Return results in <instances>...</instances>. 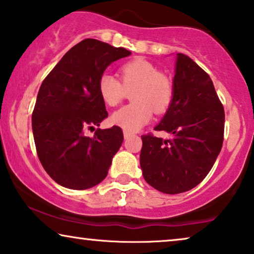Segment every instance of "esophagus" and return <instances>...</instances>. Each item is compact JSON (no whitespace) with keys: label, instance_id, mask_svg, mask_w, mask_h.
Instances as JSON below:
<instances>
[{"label":"esophagus","instance_id":"1","mask_svg":"<svg viewBox=\"0 0 254 254\" xmlns=\"http://www.w3.org/2000/svg\"><path fill=\"white\" fill-rule=\"evenodd\" d=\"M131 135V133H129V131H127V130H125L124 131V136H125V139H128V137H129Z\"/></svg>","mask_w":254,"mask_h":254}]
</instances>
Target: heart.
I'll list each match as a JSON object with an SVG mask.
<instances>
[{
  "label": "heart",
  "mask_w": 254,
  "mask_h": 254,
  "mask_svg": "<svg viewBox=\"0 0 254 254\" xmlns=\"http://www.w3.org/2000/svg\"><path fill=\"white\" fill-rule=\"evenodd\" d=\"M120 80L105 72L98 80V92L105 104L114 107L124 100L127 92L133 90L130 93L133 103L112 115V123L129 133L149 123L153 110L163 113L171 105L173 80L146 59L136 58L124 64L120 68Z\"/></svg>",
  "instance_id": "b5f03b06"
}]
</instances>
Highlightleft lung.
<instances>
[{
    "label": "left lung",
    "mask_w": 254,
    "mask_h": 254,
    "mask_svg": "<svg viewBox=\"0 0 254 254\" xmlns=\"http://www.w3.org/2000/svg\"><path fill=\"white\" fill-rule=\"evenodd\" d=\"M224 123L223 104L210 75L191 58L177 54L173 101L154 128L173 137L141 136L140 164L146 182L170 195L198 186L222 149Z\"/></svg>",
    "instance_id": "obj_1"
}]
</instances>
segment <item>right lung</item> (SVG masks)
Wrapping results in <instances>:
<instances>
[{
    "instance_id": "obj_1",
    "label": "right lung",
    "mask_w": 254,
    "mask_h": 254,
    "mask_svg": "<svg viewBox=\"0 0 254 254\" xmlns=\"http://www.w3.org/2000/svg\"><path fill=\"white\" fill-rule=\"evenodd\" d=\"M130 51L86 38L64 55L43 80L32 112V131L43 168L61 186L85 190L107 176L124 141L113 126L85 136L108 117L98 80L111 63Z\"/></svg>"
}]
</instances>
